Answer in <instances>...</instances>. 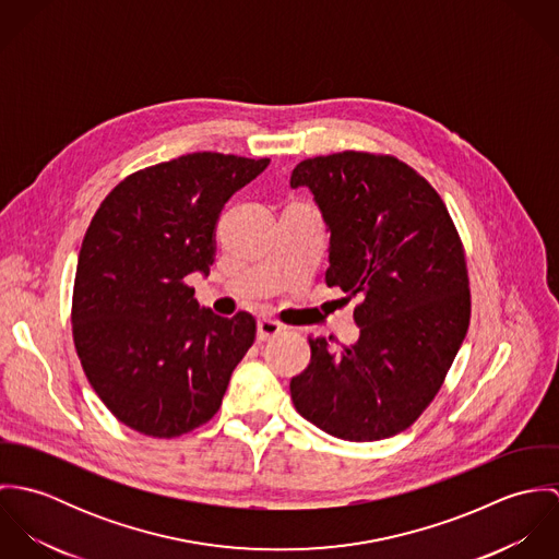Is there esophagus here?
<instances>
[{"label":"esophagus","instance_id":"34e87169","mask_svg":"<svg viewBox=\"0 0 559 559\" xmlns=\"http://www.w3.org/2000/svg\"><path fill=\"white\" fill-rule=\"evenodd\" d=\"M284 331V324L273 319H260L258 320V340L260 342H266L275 335H280Z\"/></svg>","mask_w":559,"mask_h":559}]
</instances>
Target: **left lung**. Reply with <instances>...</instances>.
I'll return each instance as SVG.
<instances>
[{"label": "left lung", "instance_id": "8db88e82", "mask_svg": "<svg viewBox=\"0 0 559 559\" xmlns=\"http://www.w3.org/2000/svg\"><path fill=\"white\" fill-rule=\"evenodd\" d=\"M329 237L324 282L359 299V340L310 337V366L290 381L299 415L344 441L406 430L437 396L472 317L467 262L454 222L406 163L344 151L301 160Z\"/></svg>", "mask_w": 559, "mask_h": 559}]
</instances>
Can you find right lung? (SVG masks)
<instances>
[{
	"label": "right lung",
	"instance_id": "right-lung-1",
	"mask_svg": "<svg viewBox=\"0 0 559 559\" xmlns=\"http://www.w3.org/2000/svg\"><path fill=\"white\" fill-rule=\"evenodd\" d=\"M269 159L193 153L127 176L81 242L73 340L103 404L159 439L206 424L255 337L247 312L200 308L185 277L209 275L226 202Z\"/></svg>",
	"mask_w": 559,
	"mask_h": 559
}]
</instances>
